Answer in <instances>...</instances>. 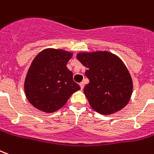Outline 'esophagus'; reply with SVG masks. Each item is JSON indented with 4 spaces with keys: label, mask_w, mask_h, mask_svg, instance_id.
Returning a JSON list of instances; mask_svg holds the SVG:
<instances>
[{
    "label": "esophagus",
    "mask_w": 154,
    "mask_h": 154,
    "mask_svg": "<svg viewBox=\"0 0 154 154\" xmlns=\"http://www.w3.org/2000/svg\"><path fill=\"white\" fill-rule=\"evenodd\" d=\"M79 85H80L81 89L82 90V89L84 88V83H83V82H80V83H79Z\"/></svg>",
    "instance_id": "1"
}]
</instances>
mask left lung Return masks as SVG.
I'll list each match as a JSON object with an SVG mask.
<instances>
[{"mask_svg": "<svg viewBox=\"0 0 154 154\" xmlns=\"http://www.w3.org/2000/svg\"><path fill=\"white\" fill-rule=\"evenodd\" d=\"M78 61L88 70L89 83L84 94L93 110L110 115L128 103L133 92V80L125 64L118 56L106 51L80 52Z\"/></svg>", "mask_w": 154, "mask_h": 154, "instance_id": "1", "label": "left lung"}]
</instances>
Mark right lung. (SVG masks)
I'll return each mask as SVG.
<instances>
[{
  "label": "right lung",
  "instance_id": "right-lung-1",
  "mask_svg": "<svg viewBox=\"0 0 154 154\" xmlns=\"http://www.w3.org/2000/svg\"><path fill=\"white\" fill-rule=\"evenodd\" d=\"M72 52L47 48L32 61L25 79V94L29 103L44 112L63 107L72 93L80 90L66 64Z\"/></svg>",
  "mask_w": 154,
  "mask_h": 154
}]
</instances>
